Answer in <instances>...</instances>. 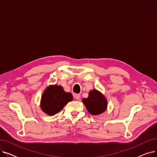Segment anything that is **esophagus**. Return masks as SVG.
Masks as SVG:
<instances>
[{
    "mask_svg": "<svg viewBox=\"0 0 157 157\" xmlns=\"http://www.w3.org/2000/svg\"><path fill=\"white\" fill-rule=\"evenodd\" d=\"M74 97H75V98L76 100H79L80 98V95L79 94H76L74 95Z\"/></svg>",
    "mask_w": 157,
    "mask_h": 157,
    "instance_id": "34e87169",
    "label": "esophagus"
}]
</instances>
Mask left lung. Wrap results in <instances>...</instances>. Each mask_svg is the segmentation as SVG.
Here are the masks:
<instances>
[{"instance_id": "1", "label": "left lung", "mask_w": 157, "mask_h": 157, "mask_svg": "<svg viewBox=\"0 0 157 157\" xmlns=\"http://www.w3.org/2000/svg\"><path fill=\"white\" fill-rule=\"evenodd\" d=\"M88 111L92 115H98L104 113L108 105L105 97L98 90L94 89L90 91L88 97L82 100Z\"/></svg>"}]
</instances>
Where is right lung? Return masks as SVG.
<instances>
[{"mask_svg": "<svg viewBox=\"0 0 157 157\" xmlns=\"http://www.w3.org/2000/svg\"><path fill=\"white\" fill-rule=\"evenodd\" d=\"M72 99V95L65 92L62 86L50 85L45 89L41 97L40 108L46 114L52 116Z\"/></svg>", "mask_w": 157, "mask_h": 157, "instance_id": "1", "label": "right lung"}]
</instances>
